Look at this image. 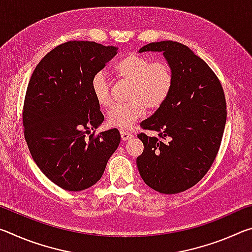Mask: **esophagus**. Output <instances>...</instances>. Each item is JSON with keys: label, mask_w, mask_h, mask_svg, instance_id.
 <instances>
[{"label": "esophagus", "mask_w": 252, "mask_h": 252, "mask_svg": "<svg viewBox=\"0 0 252 252\" xmlns=\"http://www.w3.org/2000/svg\"><path fill=\"white\" fill-rule=\"evenodd\" d=\"M120 134H121V139L123 141H126V140H130L131 138H133V134L130 133V132H126V131H120Z\"/></svg>", "instance_id": "34e87169"}]
</instances>
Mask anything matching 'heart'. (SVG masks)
<instances>
[{"label":"heart","instance_id":"1","mask_svg":"<svg viewBox=\"0 0 252 252\" xmlns=\"http://www.w3.org/2000/svg\"><path fill=\"white\" fill-rule=\"evenodd\" d=\"M118 76L131 81L130 101L114 105L108 114V125L121 130L132 129L146 109L156 110L164 103L171 92L173 74L167 63L153 62L138 54H129L117 63ZM91 91L97 104L110 106L112 95L104 72H96L91 80Z\"/></svg>","mask_w":252,"mask_h":252}]
</instances>
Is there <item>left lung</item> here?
Instances as JSON below:
<instances>
[{"label":"left lung","mask_w":252,"mask_h":252,"mask_svg":"<svg viewBox=\"0 0 252 252\" xmlns=\"http://www.w3.org/2000/svg\"><path fill=\"white\" fill-rule=\"evenodd\" d=\"M149 51L163 53L173 85L164 103L140 125L158 134H138L144 149L136 165L146 185L174 194L197 185L210 169L222 140L227 105L215 72L188 46L152 42L139 53Z\"/></svg>","instance_id":"obj_1"}]
</instances>
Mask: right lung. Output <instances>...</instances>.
Masks as SVG:
<instances>
[{"label":"right lung","instance_id":"1","mask_svg":"<svg viewBox=\"0 0 252 252\" xmlns=\"http://www.w3.org/2000/svg\"><path fill=\"white\" fill-rule=\"evenodd\" d=\"M118 53L116 46L69 41L41 60L23 105L24 138L37 167L55 185L81 191L100 180L121 135L111 129L87 138L104 120L91 80Z\"/></svg>","mask_w":252,"mask_h":252}]
</instances>
